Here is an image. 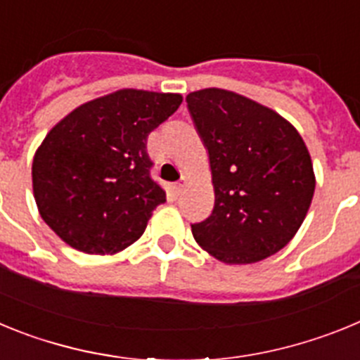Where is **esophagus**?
<instances>
[{
    "mask_svg": "<svg viewBox=\"0 0 360 360\" xmlns=\"http://www.w3.org/2000/svg\"><path fill=\"white\" fill-rule=\"evenodd\" d=\"M184 186H186V178H180V180H178V182H174L173 184V193L174 195H180V193H182V189H184Z\"/></svg>",
    "mask_w": 360,
    "mask_h": 360,
    "instance_id": "1",
    "label": "esophagus"
}]
</instances>
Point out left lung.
<instances>
[{
    "instance_id": "8db88e82",
    "label": "left lung",
    "mask_w": 360,
    "mask_h": 360,
    "mask_svg": "<svg viewBox=\"0 0 360 360\" xmlns=\"http://www.w3.org/2000/svg\"><path fill=\"white\" fill-rule=\"evenodd\" d=\"M186 103L214 186L211 216L191 225L196 243L229 265L279 252L303 224L316 189L301 135L276 111L227 90L193 91Z\"/></svg>"
}]
</instances>
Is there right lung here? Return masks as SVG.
Segmentation results:
<instances>
[{
	"instance_id": "add662e5",
	"label": "right lung",
	"mask_w": 360,
	"mask_h": 360,
	"mask_svg": "<svg viewBox=\"0 0 360 360\" xmlns=\"http://www.w3.org/2000/svg\"><path fill=\"white\" fill-rule=\"evenodd\" d=\"M182 95L119 90L53 126L32 164L41 218L73 249L115 254L144 234L165 191L151 178L148 135Z\"/></svg>"
}]
</instances>
